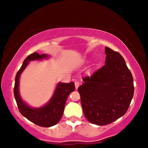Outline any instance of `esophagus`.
<instances>
[{
  "label": "esophagus",
  "mask_w": 148,
  "mask_h": 148,
  "mask_svg": "<svg viewBox=\"0 0 148 148\" xmlns=\"http://www.w3.org/2000/svg\"><path fill=\"white\" fill-rule=\"evenodd\" d=\"M79 86V82H75V87H76V89H77Z\"/></svg>",
  "instance_id": "esophagus-1"
}]
</instances>
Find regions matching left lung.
Instances as JSON below:
<instances>
[{"label": "left lung", "mask_w": 148, "mask_h": 148, "mask_svg": "<svg viewBox=\"0 0 148 148\" xmlns=\"http://www.w3.org/2000/svg\"><path fill=\"white\" fill-rule=\"evenodd\" d=\"M105 65L83 78L77 90L84 114L91 123H111L126 113L134 95L133 77L118 52L105 47Z\"/></svg>", "instance_id": "obj_1"}]
</instances>
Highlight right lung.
Masks as SVG:
<instances>
[{"label":"right lung","mask_w":148,"mask_h":148,"mask_svg":"<svg viewBox=\"0 0 148 148\" xmlns=\"http://www.w3.org/2000/svg\"><path fill=\"white\" fill-rule=\"evenodd\" d=\"M49 57V55L45 53L39 55L36 52L29 55L24 60L21 68L17 72L14 89L15 99L22 116L34 124L44 127H50L58 123L63 114L67 98L70 93L75 89L74 82L69 84L59 82L51 99L44 106L32 108L23 101L19 94L20 76L29 64L30 61H42L43 59H47Z\"/></svg>","instance_id":"add662e5"}]
</instances>
